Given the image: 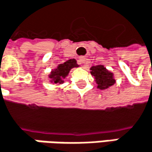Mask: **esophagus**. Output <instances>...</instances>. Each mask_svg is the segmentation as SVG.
<instances>
[{
	"label": "esophagus",
	"instance_id": "esophagus-1",
	"mask_svg": "<svg viewBox=\"0 0 152 152\" xmlns=\"http://www.w3.org/2000/svg\"><path fill=\"white\" fill-rule=\"evenodd\" d=\"M80 63H85L86 62V58H83V57H81V58H80Z\"/></svg>",
	"mask_w": 152,
	"mask_h": 152
}]
</instances>
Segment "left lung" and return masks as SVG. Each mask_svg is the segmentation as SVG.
<instances>
[{"label":"left lung","instance_id":"obj_1","mask_svg":"<svg viewBox=\"0 0 152 152\" xmlns=\"http://www.w3.org/2000/svg\"><path fill=\"white\" fill-rule=\"evenodd\" d=\"M90 72L94 76V80L97 84V88L101 90H105L115 83V75L113 72H109L104 66L98 65L93 66L90 68Z\"/></svg>","mask_w":152,"mask_h":152}]
</instances>
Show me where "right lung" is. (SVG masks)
<instances>
[{
	"mask_svg": "<svg viewBox=\"0 0 152 152\" xmlns=\"http://www.w3.org/2000/svg\"><path fill=\"white\" fill-rule=\"evenodd\" d=\"M76 59L72 58L63 64H59L55 69H52L48 74V80L53 85L59 86L64 83V80L68 77L70 71L74 67H79Z\"/></svg>",
	"mask_w": 152,
	"mask_h": 152,
	"instance_id": "add662e5",
	"label": "right lung"
}]
</instances>
